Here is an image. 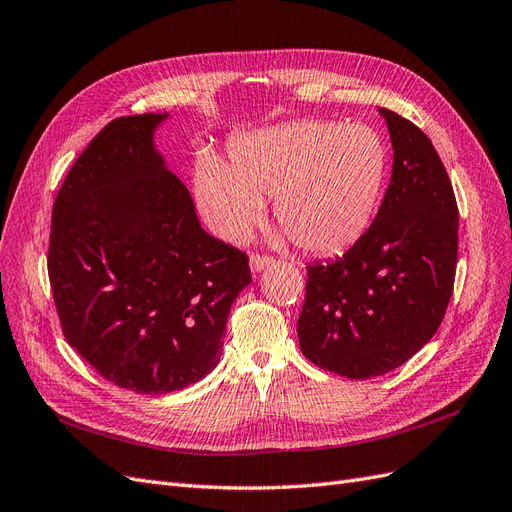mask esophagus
Returning <instances> with one entry per match:
<instances>
[{
    "label": "esophagus",
    "instance_id": "34e87169",
    "mask_svg": "<svg viewBox=\"0 0 512 512\" xmlns=\"http://www.w3.org/2000/svg\"><path fill=\"white\" fill-rule=\"evenodd\" d=\"M271 265H273V258L271 256H265V254H252L250 256V269H252V273L265 271Z\"/></svg>",
    "mask_w": 512,
    "mask_h": 512
}]
</instances>
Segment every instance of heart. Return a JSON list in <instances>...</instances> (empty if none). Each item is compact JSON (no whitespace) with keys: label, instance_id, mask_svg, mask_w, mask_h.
<instances>
[{"label":"heart","instance_id":"b5f03b06","mask_svg":"<svg viewBox=\"0 0 512 512\" xmlns=\"http://www.w3.org/2000/svg\"><path fill=\"white\" fill-rule=\"evenodd\" d=\"M389 177V149L367 123L301 119L241 134L230 166L205 153L196 196L226 241H243L273 198V218L303 252L344 254L374 224Z\"/></svg>","mask_w":512,"mask_h":512}]
</instances>
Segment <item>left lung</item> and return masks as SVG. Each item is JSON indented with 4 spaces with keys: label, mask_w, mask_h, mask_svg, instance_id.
I'll return each instance as SVG.
<instances>
[{
    "label": "left lung",
    "mask_w": 512,
    "mask_h": 512,
    "mask_svg": "<svg viewBox=\"0 0 512 512\" xmlns=\"http://www.w3.org/2000/svg\"><path fill=\"white\" fill-rule=\"evenodd\" d=\"M393 173L367 235L327 265H309L297 324L301 352L350 380L404 365L438 331L457 269L459 211L423 130L380 108Z\"/></svg>",
    "instance_id": "8db88e82"
}]
</instances>
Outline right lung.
I'll return each mask as SVG.
<instances>
[{"mask_svg":"<svg viewBox=\"0 0 512 512\" xmlns=\"http://www.w3.org/2000/svg\"><path fill=\"white\" fill-rule=\"evenodd\" d=\"M164 117H117L94 136L57 192L46 256L66 342L141 395L220 363L230 305L252 282L247 254L200 228L153 147Z\"/></svg>","mask_w":512,"mask_h":512,"instance_id":"add662e5","label":"right lung"}]
</instances>
